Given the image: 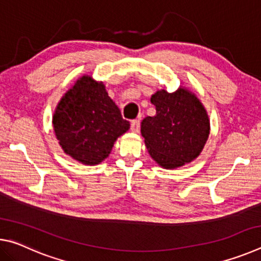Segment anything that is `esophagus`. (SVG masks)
Segmentation results:
<instances>
[{"label":"esophagus","mask_w":261,"mask_h":261,"mask_svg":"<svg viewBox=\"0 0 261 261\" xmlns=\"http://www.w3.org/2000/svg\"><path fill=\"white\" fill-rule=\"evenodd\" d=\"M140 130V121L139 120H135L131 122V131L135 132V134H138Z\"/></svg>","instance_id":"34e87169"}]
</instances>
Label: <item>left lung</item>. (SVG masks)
<instances>
[{
  "mask_svg": "<svg viewBox=\"0 0 261 261\" xmlns=\"http://www.w3.org/2000/svg\"><path fill=\"white\" fill-rule=\"evenodd\" d=\"M151 102L156 114L144 118L140 131L153 160L165 169H176L199 156L211 124L197 95L180 86L173 93L156 91Z\"/></svg>",
  "mask_w": 261,
  "mask_h": 261,
  "instance_id": "1",
  "label": "left lung"
}]
</instances>
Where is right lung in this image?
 <instances>
[{"label": "right lung", "instance_id": "1", "mask_svg": "<svg viewBox=\"0 0 261 261\" xmlns=\"http://www.w3.org/2000/svg\"><path fill=\"white\" fill-rule=\"evenodd\" d=\"M53 126L65 154L83 165L96 166L109 156L130 123L122 118L105 84L84 74L57 103Z\"/></svg>", "mask_w": 261, "mask_h": 261}]
</instances>
